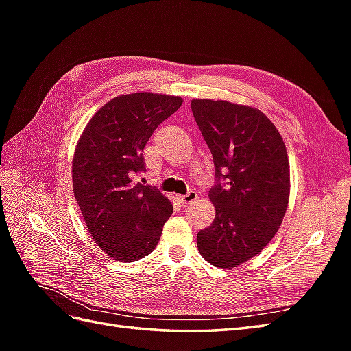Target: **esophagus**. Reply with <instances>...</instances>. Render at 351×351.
<instances>
[{
	"label": "esophagus",
	"instance_id": "34e87169",
	"mask_svg": "<svg viewBox=\"0 0 351 351\" xmlns=\"http://www.w3.org/2000/svg\"><path fill=\"white\" fill-rule=\"evenodd\" d=\"M178 199L182 200V204H192V202H195L197 199V193H196V190H189L186 195L178 196Z\"/></svg>",
	"mask_w": 351,
	"mask_h": 351
}]
</instances>
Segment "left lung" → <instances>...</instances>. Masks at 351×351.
Returning <instances> with one entry per match:
<instances>
[{
	"label": "left lung",
	"instance_id": "left-lung-1",
	"mask_svg": "<svg viewBox=\"0 0 351 351\" xmlns=\"http://www.w3.org/2000/svg\"><path fill=\"white\" fill-rule=\"evenodd\" d=\"M192 112L215 165L209 190L215 219L197 232V247L214 267L234 268L258 254L281 226L290 196L285 145L256 108L193 99Z\"/></svg>",
	"mask_w": 351,
	"mask_h": 351
}]
</instances>
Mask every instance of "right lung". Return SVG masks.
<instances>
[{
    "label": "right lung",
    "mask_w": 351,
    "mask_h": 351,
    "mask_svg": "<svg viewBox=\"0 0 351 351\" xmlns=\"http://www.w3.org/2000/svg\"><path fill=\"white\" fill-rule=\"evenodd\" d=\"M183 99L151 92L121 95L88 123L73 158V192L95 243L110 258L147 256L173 214L155 186L136 183L145 171L143 149L156 127Z\"/></svg>",
    "instance_id": "add662e5"
}]
</instances>
